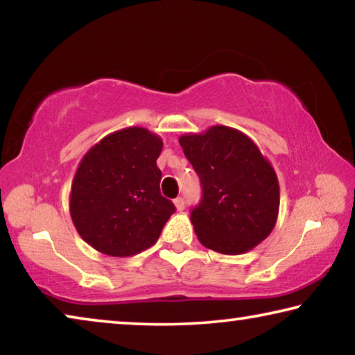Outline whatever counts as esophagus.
Instances as JSON below:
<instances>
[{
  "label": "esophagus",
  "mask_w": 355,
  "mask_h": 355,
  "mask_svg": "<svg viewBox=\"0 0 355 355\" xmlns=\"http://www.w3.org/2000/svg\"><path fill=\"white\" fill-rule=\"evenodd\" d=\"M173 205H175L177 211H183V209H184V200L182 199V197H177V199L173 200Z\"/></svg>",
  "instance_id": "34e87169"
}]
</instances>
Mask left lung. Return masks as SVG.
<instances>
[{
	"label": "left lung",
	"instance_id": "8db88e82",
	"mask_svg": "<svg viewBox=\"0 0 355 355\" xmlns=\"http://www.w3.org/2000/svg\"><path fill=\"white\" fill-rule=\"evenodd\" d=\"M178 142L202 183V200L191 211L199 241L219 254L239 255L271 235L280 188L257 144L224 125L183 135Z\"/></svg>",
	"mask_w": 355,
	"mask_h": 355
}]
</instances>
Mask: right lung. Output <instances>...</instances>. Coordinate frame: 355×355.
Segmentation results:
<instances>
[{
  "label": "right lung",
  "mask_w": 355,
  "mask_h": 355,
  "mask_svg": "<svg viewBox=\"0 0 355 355\" xmlns=\"http://www.w3.org/2000/svg\"><path fill=\"white\" fill-rule=\"evenodd\" d=\"M161 150L158 135L130 127L105 136L83 156L69 207L76 232L95 250L131 257L158 241L175 213L159 191Z\"/></svg>",
  "instance_id": "right-lung-1"
}]
</instances>
